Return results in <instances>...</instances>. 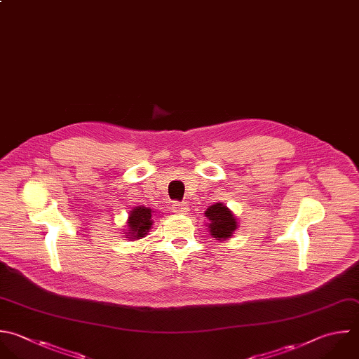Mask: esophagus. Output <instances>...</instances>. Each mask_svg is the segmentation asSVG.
<instances>
[{
    "mask_svg": "<svg viewBox=\"0 0 359 359\" xmlns=\"http://www.w3.org/2000/svg\"><path fill=\"white\" fill-rule=\"evenodd\" d=\"M188 205L184 203V202H174L172 205V212L178 213V215H185L188 212Z\"/></svg>",
    "mask_w": 359,
    "mask_h": 359,
    "instance_id": "esophagus-1",
    "label": "esophagus"
}]
</instances>
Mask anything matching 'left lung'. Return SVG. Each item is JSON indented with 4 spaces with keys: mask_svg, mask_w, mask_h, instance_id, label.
<instances>
[{
    "mask_svg": "<svg viewBox=\"0 0 359 359\" xmlns=\"http://www.w3.org/2000/svg\"><path fill=\"white\" fill-rule=\"evenodd\" d=\"M205 215L210 220V224H209L210 234L216 240L230 238L233 231L237 229L236 217L223 203L212 205L210 208L206 209Z\"/></svg>",
    "mask_w": 359,
    "mask_h": 359,
    "instance_id": "1",
    "label": "left lung"
}]
</instances>
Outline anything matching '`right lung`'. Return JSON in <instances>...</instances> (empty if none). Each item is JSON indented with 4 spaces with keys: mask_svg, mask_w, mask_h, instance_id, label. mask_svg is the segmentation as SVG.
<instances>
[{
    "mask_svg": "<svg viewBox=\"0 0 359 359\" xmlns=\"http://www.w3.org/2000/svg\"><path fill=\"white\" fill-rule=\"evenodd\" d=\"M151 210L144 208V206H137L135 208L130 215H129V220H128V224H129V234L130 237L129 238H142L147 234V231L150 230L151 227ZM128 234V233H126Z\"/></svg>",
    "mask_w": 359,
    "mask_h": 359,
    "instance_id": "1",
    "label": "right lung"
}]
</instances>
